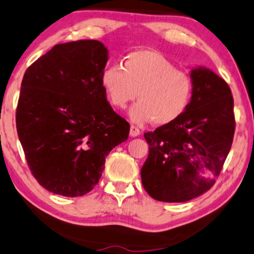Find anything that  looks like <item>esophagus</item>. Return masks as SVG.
Here are the masks:
<instances>
[{"mask_svg": "<svg viewBox=\"0 0 254 254\" xmlns=\"http://www.w3.org/2000/svg\"><path fill=\"white\" fill-rule=\"evenodd\" d=\"M140 134V131L138 129L137 127H134V125H131L130 127V136L131 137H137Z\"/></svg>", "mask_w": 254, "mask_h": 254, "instance_id": "1", "label": "esophagus"}]
</instances>
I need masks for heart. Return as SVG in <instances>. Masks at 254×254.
Returning <instances> with one entry per match:
<instances>
[{
    "instance_id": "1",
    "label": "heart",
    "mask_w": 254,
    "mask_h": 254,
    "mask_svg": "<svg viewBox=\"0 0 254 254\" xmlns=\"http://www.w3.org/2000/svg\"><path fill=\"white\" fill-rule=\"evenodd\" d=\"M123 65H109L101 82L109 102L117 109H125L138 95L139 101L129 112L131 121L166 125L186 111L193 83L165 56L150 50L134 51L125 57Z\"/></svg>"
}]
</instances>
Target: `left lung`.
Segmentation results:
<instances>
[{
	"label": "left lung",
	"mask_w": 254,
	"mask_h": 254,
	"mask_svg": "<svg viewBox=\"0 0 254 254\" xmlns=\"http://www.w3.org/2000/svg\"><path fill=\"white\" fill-rule=\"evenodd\" d=\"M188 109L177 121L144 133L149 156L140 170L156 200L183 203L210 190L232 145L236 121L230 86L212 70H191Z\"/></svg>",
	"instance_id": "1"
}]
</instances>
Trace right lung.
Instances as JSON below:
<instances>
[{"label": "right lung", "mask_w": 254, "mask_h": 254, "mask_svg": "<svg viewBox=\"0 0 254 254\" xmlns=\"http://www.w3.org/2000/svg\"><path fill=\"white\" fill-rule=\"evenodd\" d=\"M104 44H56L31 64L21 84L16 127L31 173L48 191L79 197L94 189L105 157L130 124L109 104L101 77Z\"/></svg>", "instance_id": "add662e5"}]
</instances>
